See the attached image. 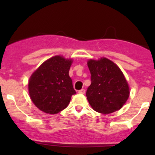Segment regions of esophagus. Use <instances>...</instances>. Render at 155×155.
<instances>
[{"instance_id": "obj_1", "label": "esophagus", "mask_w": 155, "mask_h": 155, "mask_svg": "<svg viewBox=\"0 0 155 155\" xmlns=\"http://www.w3.org/2000/svg\"><path fill=\"white\" fill-rule=\"evenodd\" d=\"M79 93L82 94H85V89H81V90L79 91Z\"/></svg>"}]
</instances>
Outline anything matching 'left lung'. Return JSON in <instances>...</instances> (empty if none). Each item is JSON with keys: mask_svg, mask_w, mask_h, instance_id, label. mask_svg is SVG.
Returning <instances> with one entry per match:
<instances>
[{"mask_svg": "<svg viewBox=\"0 0 155 155\" xmlns=\"http://www.w3.org/2000/svg\"><path fill=\"white\" fill-rule=\"evenodd\" d=\"M87 67L91 84L86 97L94 110L109 114L121 109L129 97L128 83L120 68L106 58L90 60Z\"/></svg>", "mask_w": 155, "mask_h": 155, "instance_id": "left-lung-1", "label": "left lung"}]
</instances>
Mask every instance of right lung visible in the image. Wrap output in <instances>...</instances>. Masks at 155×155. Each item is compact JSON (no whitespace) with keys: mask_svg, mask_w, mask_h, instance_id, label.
<instances>
[{"mask_svg":"<svg viewBox=\"0 0 155 155\" xmlns=\"http://www.w3.org/2000/svg\"><path fill=\"white\" fill-rule=\"evenodd\" d=\"M73 61L56 55L43 62L28 81L30 97L39 109L57 114L68 107L76 93L69 70Z\"/></svg>","mask_w":155,"mask_h":155,"instance_id":"add662e5","label":"right lung"}]
</instances>
